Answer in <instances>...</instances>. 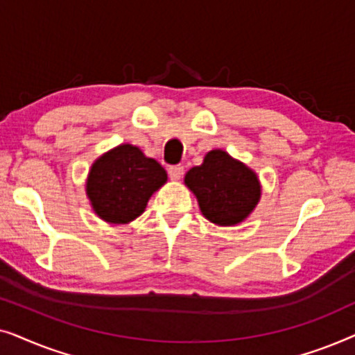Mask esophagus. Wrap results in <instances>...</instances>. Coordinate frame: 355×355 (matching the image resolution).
<instances>
[{
    "label": "esophagus",
    "instance_id": "34e87169",
    "mask_svg": "<svg viewBox=\"0 0 355 355\" xmlns=\"http://www.w3.org/2000/svg\"><path fill=\"white\" fill-rule=\"evenodd\" d=\"M168 174H169V178L173 179V181H179V179H181L182 174H184V166H181V164H176V166H169Z\"/></svg>",
    "mask_w": 355,
    "mask_h": 355
}]
</instances>
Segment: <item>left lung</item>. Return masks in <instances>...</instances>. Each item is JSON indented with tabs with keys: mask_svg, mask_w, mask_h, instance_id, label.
<instances>
[{
	"mask_svg": "<svg viewBox=\"0 0 355 355\" xmlns=\"http://www.w3.org/2000/svg\"><path fill=\"white\" fill-rule=\"evenodd\" d=\"M202 215L218 226H234L254 211L261 196L257 174L225 150H211L184 178Z\"/></svg>",
	"mask_w": 355,
	"mask_h": 355,
	"instance_id": "1",
	"label": "left lung"
}]
</instances>
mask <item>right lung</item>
Instances as JSON below:
<instances>
[{
    "label": "right lung",
    "mask_w": 355,
    "mask_h": 355,
    "mask_svg": "<svg viewBox=\"0 0 355 355\" xmlns=\"http://www.w3.org/2000/svg\"><path fill=\"white\" fill-rule=\"evenodd\" d=\"M168 174L157 159L123 144L101 155L92 164L85 191L101 220L125 225L140 216L150 197L166 182Z\"/></svg>",
    "instance_id": "add662e5"
}]
</instances>
